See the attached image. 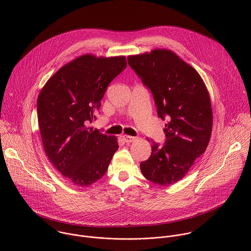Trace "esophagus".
<instances>
[{
    "label": "esophagus",
    "mask_w": 251,
    "mask_h": 251,
    "mask_svg": "<svg viewBox=\"0 0 251 251\" xmlns=\"http://www.w3.org/2000/svg\"><path fill=\"white\" fill-rule=\"evenodd\" d=\"M123 139L125 140L126 143H131V142H134V141H135L136 137H134V136H129V135H124V136H123Z\"/></svg>",
    "instance_id": "1"
}]
</instances>
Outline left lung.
<instances>
[{
	"label": "left lung",
	"instance_id": "obj_1",
	"mask_svg": "<svg viewBox=\"0 0 251 251\" xmlns=\"http://www.w3.org/2000/svg\"><path fill=\"white\" fill-rule=\"evenodd\" d=\"M127 61L151 89L158 117L169 120L165 145L151 143L141 172L155 184H172L185 176L209 145L213 129L210 94L196 70L169 49L130 55Z\"/></svg>",
	"mask_w": 251,
	"mask_h": 251
}]
</instances>
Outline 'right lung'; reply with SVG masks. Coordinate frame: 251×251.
<instances>
[{
    "label": "right lung",
    "instance_id": "add662e5",
    "mask_svg": "<svg viewBox=\"0 0 251 251\" xmlns=\"http://www.w3.org/2000/svg\"><path fill=\"white\" fill-rule=\"evenodd\" d=\"M126 67V56L85 54L63 66L42 87L37 120L44 151L72 183L89 186L107 171L119 149L116 136L87 127L110 82Z\"/></svg>",
    "mask_w": 251,
    "mask_h": 251
}]
</instances>
